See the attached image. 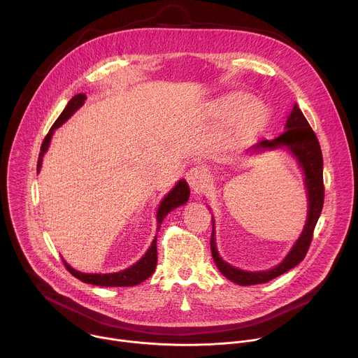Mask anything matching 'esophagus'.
Segmentation results:
<instances>
[{"label":"esophagus","instance_id":"obj_1","mask_svg":"<svg viewBox=\"0 0 358 358\" xmlns=\"http://www.w3.org/2000/svg\"><path fill=\"white\" fill-rule=\"evenodd\" d=\"M185 180L189 184V187L196 191V189H201L207 185L208 174L201 167H191L185 174Z\"/></svg>","mask_w":358,"mask_h":358}]
</instances>
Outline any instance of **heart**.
I'll return each mask as SVG.
<instances>
[{"instance_id": "heart-1", "label": "heart", "mask_w": 358, "mask_h": 358, "mask_svg": "<svg viewBox=\"0 0 358 358\" xmlns=\"http://www.w3.org/2000/svg\"><path fill=\"white\" fill-rule=\"evenodd\" d=\"M214 117L227 122L225 131L231 137H242L261 130L269 120V108L258 99H249L243 92H231L213 101Z\"/></svg>"}]
</instances>
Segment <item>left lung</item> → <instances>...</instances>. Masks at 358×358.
I'll use <instances>...</instances> for the list:
<instances>
[{
  "instance_id": "obj_1",
  "label": "left lung",
  "mask_w": 358,
  "mask_h": 358,
  "mask_svg": "<svg viewBox=\"0 0 358 358\" xmlns=\"http://www.w3.org/2000/svg\"><path fill=\"white\" fill-rule=\"evenodd\" d=\"M285 131L273 138V140H261L255 145L250 147V152H262L265 150H273L278 147H287L292 155L299 162L300 167L304 171V180H306V188H308V196H309V214L308 221H306L304 229L300 235V238L293 245L292 250L287 253V257L283 259L282 264H279L276 268L271 271L264 272H245L238 268L231 266L222 258L217 250L215 245V232H214V220H213V234H211V252L213 258L215 261V265L218 266L220 272L234 283H238L241 286H250V285H259L266 283L285 272L290 271L296 265H299L306 253L309 250L315 227L319 221V217L323 210L324 202V184H323V156L322 148L317 140V136L315 134L313 129L310 127L309 122L306 120L304 115L299 109L297 105H294L292 113L289 115V119L285 126Z\"/></svg>"
}]
</instances>
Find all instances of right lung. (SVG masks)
<instances>
[{
	"mask_svg": "<svg viewBox=\"0 0 358 358\" xmlns=\"http://www.w3.org/2000/svg\"><path fill=\"white\" fill-rule=\"evenodd\" d=\"M86 100V94L79 93L76 96H73L69 101L66 108L64 109V112L61 113V116L57 119V122L54 123V126L50 127L49 133L45 136L42 145H41V152H39V157H38V166H36V171L41 170V164H42V157L45 155V151L48 150L50 137L54 134V130L58 129L59 126H62L83 103ZM189 198V187L188 184L181 180L177 182V185L164 196V199L162 201L159 211H157V222H159V228L160 224L163 222V220L166 218V215L173 211L174 208L182 206L185 203ZM156 238L152 241L151 246L148 248V250L144 253V257L134 264L133 266H130L129 269H124L122 272H116V273H105V275H100V273H82L78 272L75 269H72L65 261L64 265L65 268L79 280L85 282V283H90V285H96V286H115V287H124V286H136L138 283H141L143 280H145L147 278H150L156 269L157 265V246H156Z\"/></svg>",
	"mask_w": 358,
	"mask_h": 358,
	"instance_id": "right-lung-1",
	"label": "right lung"
}]
</instances>
